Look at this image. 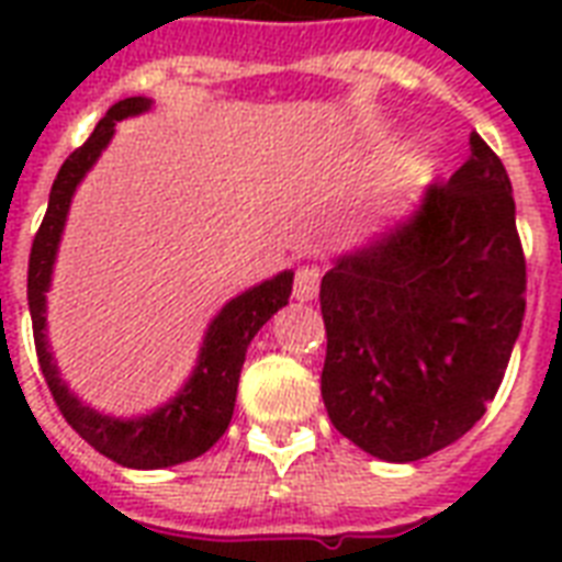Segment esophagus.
<instances>
[{
    "mask_svg": "<svg viewBox=\"0 0 562 562\" xmlns=\"http://www.w3.org/2000/svg\"><path fill=\"white\" fill-rule=\"evenodd\" d=\"M321 291V268L317 265H303L297 268V277H294V297L300 303H308V300L317 297Z\"/></svg>",
    "mask_w": 562,
    "mask_h": 562,
    "instance_id": "obj_1",
    "label": "esophagus"
}]
</instances>
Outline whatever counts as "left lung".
Here are the masks:
<instances>
[{
  "instance_id": "8db88e82",
  "label": "left lung",
  "mask_w": 562,
  "mask_h": 562,
  "mask_svg": "<svg viewBox=\"0 0 562 562\" xmlns=\"http://www.w3.org/2000/svg\"><path fill=\"white\" fill-rule=\"evenodd\" d=\"M333 426L379 461L454 443L487 411L525 317L514 187L479 134L408 218L335 259L321 282Z\"/></svg>"
}]
</instances>
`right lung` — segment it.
Returning <instances> with one entry per match:
<instances>
[{
    "label": "right lung",
    "instance_id": "1",
    "mask_svg": "<svg viewBox=\"0 0 562 562\" xmlns=\"http://www.w3.org/2000/svg\"><path fill=\"white\" fill-rule=\"evenodd\" d=\"M145 110H151V99H145V95L116 101L108 110V116L95 125L90 139L81 148H75L57 171L52 192H48L46 218L40 224L34 245H31L29 312L40 370L46 375L48 391L55 396L66 423L110 461L131 467V470H162V467L192 461L210 446H215V440L227 431L233 408H236L238 375H241L247 347L254 341V335L289 303L294 271H280L271 280L259 282L224 303V308L206 326L192 375L160 408L148 411L143 417H110V414L83 405L66 387L55 356L48 350L46 335V291L52 285L57 245L64 236L75 189L110 145L116 134V122L139 116Z\"/></svg>",
    "mask_w": 562,
    "mask_h": 562
}]
</instances>
